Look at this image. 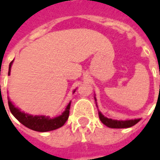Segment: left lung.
Returning a JSON list of instances; mask_svg holds the SVG:
<instances>
[{"instance_id": "1", "label": "left lung", "mask_w": 160, "mask_h": 160, "mask_svg": "<svg viewBox=\"0 0 160 160\" xmlns=\"http://www.w3.org/2000/svg\"><path fill=\"white\" fill-rule=\"evenodd\" d=\"M94 99L96 102V105L98 107L97 104V98L94 96ZM98 117L99 119L103 122V123L111 128H130L134 126L138 122L141 121V118H137V119H131V120H114L111 118H108L104 117V115L101 113L100 111H98Z\"/></svg>"}]
</instances>
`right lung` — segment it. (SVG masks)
<instances>
[{"label": "right lung", "instance_id": "add662e5", "mask_svg": "<svg viewBox=\"0 0 160 160\" xmlns=\"http://www.w3.org/2000/svg\"><path fill=\"white\" fill-rule=\"evenodd\" d=\"M12 62H13V61H12L9 64L8 75H10ZM75 91L76 89L73 91V93L75 92ZM8 99L9 109H10L11 113L13 115V117L24 126L34 131L47 132V131L55 130V129H57L63 126L67 120L68 119L71 101L66 106L65 111H63L60 116H57L55 118H50L49 116H43V115H31L28 113H25L24 111H21L20 109L16 107L15 105L12 104V102L10 100L9 97H8Z\"/></svg>", "mask_w": 160, "mask_h": 160}]
</instances>
